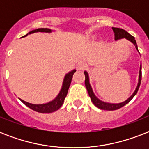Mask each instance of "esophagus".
<instances>
[{
  "label": "esophagus",
  "mask_w": 149,
  "mask_h": 149,
  "mask_svg": "<svg viewBox=\"0 0 149 149\" xmlns=\"http://www.w3.org/2000/svg\"><path fill=\"white\" fill-rule=\"evenodd\" d=\"M86 67H87V64L84 62H80L77 64V68L79 70H84Z\"/></svg>",
  "instance_id": "34e87169"
}]
</instances>
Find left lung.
<instances>
[{
    "instance_id": "left-lung-1",
    "label": "left lung",
    "mask_w": 149,
    "mask_h": 149,
    "mask_svg": "<svg viewBox=\"0 0 149 149\" xmlns=\"http://www.w3.org/2000/svg\"><path fill=\"white\" fill-rule=\"evenodd\" d=\"M113 32H114V40L118 41L119 39H121V38H125L127 40L130 41L131 42L133 43L134 45L135 46V49H137V51L139 52L138 49V46H137L136 41L134 39V38L132 36H131L128 32L122 29H119V28H112ZM84 74H85V86H86V88L87 90V92H88V94L91 97V101L93 102V104L95 105L97 107L101 109V110H105V111H114V110H118V109L122 107L123 106H125L128 103L129 101H131V100L134 97V96L136 95L137 92L139 91V86H140V84H141V64L140 65V70H139V83H138V85L136 86V89L134 90V93H132V96L127 98L126 100L121 102V103H118V104H112V103H107V102H104L101 100H100L99 98H97L96 97V95L94 94L93 91V89L91 87V85L90 84V78H89V74L88 72L86 71H84Z\"/></svg>"
}]
</instances>
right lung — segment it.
<instances>
[{"mask_svg":"<svg viewBox=\"0 0 149 149\" xmlns=\"http://www.w3.org/2000/svg\"><path fill=\"white\" fill-rule=\"evenodd\" d=\"M52 31V30H51L50 29L41 28V29H35V30H32V31H29V33L24 36V37L28 36V35L36 33V32L51 33ZM76 71H77V70H73L65 75L64 79H63V85H62V87H61V90L60 91H59V93H58V95L56 96V97L54 98L52 100H51V101L48 102V103H45V104H31V103H29V102L24 101V100H23L20 99L19 98L20 100H21L23 104H25L27 107H29V108H31V110H33V111H37L38 113H49L57 111V110H58V109L60 108L61 107H62V105L63 104L64 100H65V97L67 95L68 90H69V87H70V86L71 81H72V76H73V74H74V72H76Z\"/></svg>","mask_w":149,"mask_h":149,"instance_id":"right-lung-1","label":"right lung"}]
</instances>
